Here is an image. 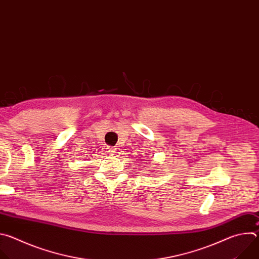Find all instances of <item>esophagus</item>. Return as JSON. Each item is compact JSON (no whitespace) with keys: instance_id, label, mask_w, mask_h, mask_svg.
Returning <instances> with one entry per match:
<instances>
[{"instance_id":"obj_1","label":"esophagus","mask_w":259,"mask_h":259,"mask_svg":"<svg viewBox=\"0 0 259 259\" xmlns=\"http://www.w3.org/2000/svg\"><path fill=\"white\" fill-rule=\"evenodd\" d=\"M106 152H107V154H109V155H116V154H117L116 147H108V149L106 150Z\"/></svg>"}]
</instances>
